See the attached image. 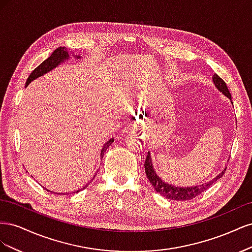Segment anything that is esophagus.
Returning a JSON list of instances; mask_svg holds the SVG:
<instances>
[{
    "instance_id": "34e87169",
    "label": "esophagus",
    "mask_w": 252,
    "mask_h": 252,
    "mask_svg": "<svg viewBox=\"0 0 252 252\" xmlns=\"http://www.w3.org/2000/svg\"><path fill=\"white\" fill-rule=\"evenodd\" d=\"M134 127H135V125H133V124H129V125L127 126V129H128V130H131V129H134Z\"/></svg>"
}]
</instances>
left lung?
Returning a JSON list of instances; mask_svg holds the SVG:
<instances>
[{
    "label": "left lung",
    "instance_id": "1",
    "mask_svg": "<svg viewBox=\"0 0 252 252\" xmlns=\"http://www.w3.org/2000/svg\"><path fill=\"white\" fill-rule=\"evenodd\" d=\"M212 81H213V83H215L217 89L219 91H220V93H222L225 96H227L228 98H230L231 100V94L229 93V90H228V88H227L226 83L222 79H220L218 74H213ZM144 166H145V172H146L147 178L150 182V184L154 186L156 191L158 192L159 194H162L164 197H166V199H169L172 201H188V200L194 199L195 196L204 192L205 190H207V188H209L213 184V183L217 182L220 178H222L225 173V170H226V167H225V169L222 170V172L220 173H219L215 179L210 180L209 182L203 183V184L196 185V186L179 187V186H173V185L168 184V183L164 182L161 178L158 177V173L156 172V170L154 168V165H152L150 152H148Z\"/></svg>",
    "mask_w": 252,
    "mask_h": 252
}]
</instances>
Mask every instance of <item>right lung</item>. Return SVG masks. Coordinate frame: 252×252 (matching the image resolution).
I'll return each mask as SVG.
<instances>
[{
  "label": "right lung",
  "mask_w": 252,
  "mask_h": 252,
  "mask_svg": "<svg viewBox=\"0 0 252 252\" xmlns=\"http://www.w3.org/2000/svg\"><path fill=\"white\" fill-rule=\"evenodd\" d=\"M74 57H75V59H79V60L81 59V56H74ZM68 60H69V55H68V50L65 47H59L56 50H53V52L51 53V56L47 60H45L43 63H41L32 73H30V75L26 81L25 87H27L33 80L42 77V75H44V74H46L47 72L51 71L52 69H55V68H57L60 64L66 62V61H68ZM113 141H114V138H111L109 141H107V143L103 145V147L101 149V155H100L101 158H103L104 152L107 150V148L113 143ZM88 184H89V183H88ZM88 184H86V186H84L81 189L75 190V191H73V193H77V192L81 191V190L85 189L88 186ZM47 191L52 192V191H50V190H47ZM68 193H69V192H65L63 194H68ZM70 193H72V192H70ZM57 194H61V193L58 192Z\"/></svg>",
  "instance_id": "add662e5"
}]
</instances>
